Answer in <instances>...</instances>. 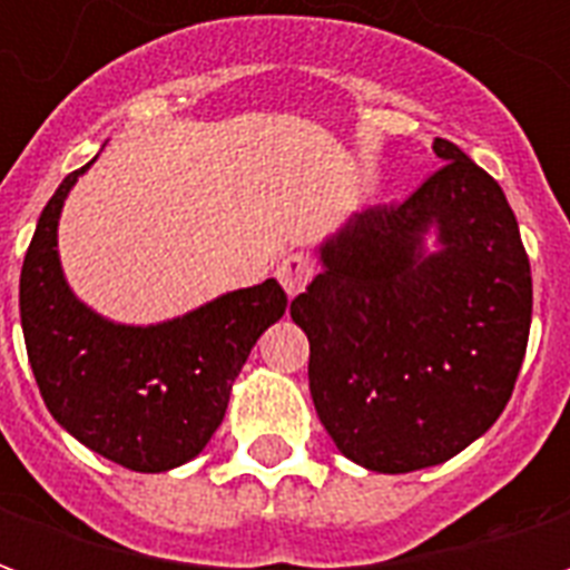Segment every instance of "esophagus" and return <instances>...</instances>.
I'll return each instance as SVG.
<instances>
[{"instance_id":"obj_1","label":"esophagus","mask_w":570,"mask_h":570,"mask_svg":"<svg viewBox=\"0 0 570 570\" xmlns=\"http://www.w3.org/2000/svg\"><path fill=\"white\" fill-rule=\"evenodd\" d=\"M277 281H281V286L286 289V296L296 298L305 286H308V281L314 277V262L305 256V253H293V256H286L281 265H277Z\"/></svg>"}]
</instances>
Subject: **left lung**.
Returning a JSON list of instances; mask_svg holds the SVG:
<instances>
[{
	"mask_svg": "<svg viewBox=\"0 0 570 570\" xmlns=\"http://www.w3.org/2000/svg\"><path fill=\"white\" fill-rule=\"evenodd\" d=\"M403 204L354 213L289 305L338 452L375 473L442 464L513 394L531 330V265L501 186L449 140ZM433 234L436 250L426 249Z\"/></svg>",
	"mask_w": 570,
	"mask_h": 570,
	"instance_id": "obj_1",
	"label": "left lung"
}]
</instances>
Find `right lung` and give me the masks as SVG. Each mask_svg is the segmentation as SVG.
I'll return each instance as SVG.
<instances>
[{
  "label": "right lung",
  "mask_w": 570,
  "mask_h": 570,
  "mask_svg": "<svg viewBox=\"0 0 570 570\" xmlns=\"http://www.w3.org/2000/svg\"><path fill=\"white\" fill-rule=\"evenodd\" d=\"M88 161L45 204L20 268V326L45 406L81 445L137 473H164L204 452L223 424L249 351L284 317L286 293L265 284L213 298L183 317L128 326L69 289L57 223Z\"/></svg>",
  "instance_id": "1"
}]
</instances>
